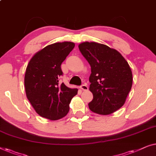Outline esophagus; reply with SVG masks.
Masks as SVG:
<instances>
[{
	"instance_id": "1",
	"label": "esophagus",
	"mask_w": 156,
	"mask_h": 156,
	"mask_svg": "<svg viewBox=\"0 0 156 156\" xmlns=\"http://www.w3.org/2000/svg\"><path fill=\"white\" fill-rule=\"evenodd\" d=\"M80 88L82 90H88V87L87 86V85L85 84V83H84V84H83L82 85H80Z\"/></svg>"
}]
</instances>
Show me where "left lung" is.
Here are the masks:
<instances>
[{
	"instance_id": "left-lung-1",
	"label": "left lung",
	"mask_w": 156,
	"mask_h": 156,
	"mask_svg": "<svg viewBox=\"0 0 156 156\" xmlns=\"http://www.w3.org/2000/svg\"><path fill=\"white\" fill-rule=\"evenodd\" d=\"M91 66L90 91L93 99L88 104L93 112L107 115L124 105L132 86V72L119 51L108 46L85 41L78 45Z\"/></svg>"
}]
</instances>
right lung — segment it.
Instances as JSON below:
<instances>
[{"label":"right lung","mask_w":156,"mask_h":156,"mask_svg":"<svg viewBox=\"0 0 156 156\" xmlns=\"http://www.w3.org/2000/svg\"><path fill=\"white\" fill-rule=\"evenodd\" d=\"M75 47L71 41L48 45L32 57L26 69L25 88L28 100L39 116L50 120L65 117L77 88L59 84L61 65Z\"/></svg>","instance_id":"add662e5"}]
</instances>
